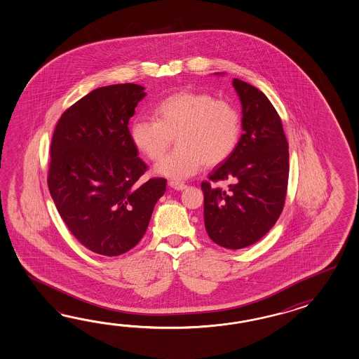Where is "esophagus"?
Here are the masks:
<instances>
[{
	"label": "esophagus",
	"instance_id": "34e87169",
	"mask_svg": "<svg viewBox=\"0 0 359 359\" xmlns=\"http://www.w3.org/2000/svg\"><path fill=\"white\" fill-rule=\"evenodd\" d=\"M168 185L172 188V189H176V191H183L187 188V185L184 183H180V182H174V180H171Z\"/></svg>",
	"mask_w": 359,
	"mask_h": 359
}]
</instances>
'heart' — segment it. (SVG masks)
<instances>
[{"label":"heart","mask_w":359,"mask_h":359,"mask_svg":"<svg viewBox=\"0 0 359 359\" xmlns=\"http://www.w3.org/2000/svg\"><path fill=\"white\" fill-rule=\"evenodd\" d=\"M156 120L137 116L131 123V140L153 162L160 161L170 145L177 147L156 168L161 175L187 179L208 163L229 158L238 147L242 118L237 107L203 91H180L154 107Z\"/></svg>","instance_id":"obj_1"}]
</instances>
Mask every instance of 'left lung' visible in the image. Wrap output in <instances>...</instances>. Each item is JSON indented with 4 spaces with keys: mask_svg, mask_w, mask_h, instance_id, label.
I'll return each mask as SVG.
<instances>
[{
    "mask_svg": "<svg viewBox=\"0 0 359 359\" xmlns=\"http://www.w3.org/2000/svg\"><path fill=\"white\" fill-rule=\"evenodd\" d=\"M242 103L238 147L201 184L208 237L231 250L248 248L271 231L285 206L288 143L269 99L245 81L233 80ZM229 180L228 190L213 183Z\"/></svg>",
    "mask_w": 359,
    "mask_h": 359,
    "instance_id": "8db88e82",
    "label": "left lung"
}]
</instances>
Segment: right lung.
Instances as JSON below:
<instances>
[{
  "mask_svg": "<svg viewBox=\"0 0 359 359\" xmlns=\"http://www.w3.org/2000/svg\"><path fill=\"white\" fill-rule=\"evenodd\" d=\"M143 86L99 88L64 111L50 145L48 185L73 236L90 251L118 256L148 228L166 179L139 182L148 166L128 130Z\"/></svg>",
  "mask_w": 359,
  "mask_h": 359,
  "instance_id": "right-lung-1",
  "label": "right lung"
}]
</instances>
